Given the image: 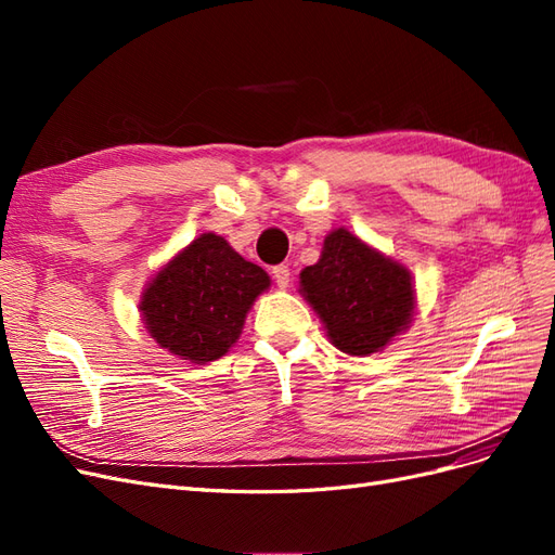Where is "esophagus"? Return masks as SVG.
<instances>
[{
  "label": "esophagus",
  "instance_id": "obj_1",
  "mask_svg": "<svg viewBox=\"0 0 555 555\" xmlns=\"http://www.w3.org/2000/svg\"><path fill=\"white\" fill-rule=\"evenodd\" d=\"M273 278H275V282H278V287H280V289H287V287H289V282H292L289 266H284V263L275 266V268H273Z\"/></svg>",
  "mask_w": 555,
  "mask_h": 555
}]
</instances>
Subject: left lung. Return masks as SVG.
<instances>
[{"label": "left lung", "instance_id": "left-lung-1", "mask_svg": "<svg viewBox=\"0 0 555 555\" xmlns=\"http://www.w3.org/2000/svg\"><path fill=\"white\" fill-rule=\"evenodd\" d=\"M300 294L328 340L351 357L384 349L410 328L416 306L408 268L347 229L331 231L319 261L300 271Z\"/></svg>", "mask_w": 555, "mask_h": 555}]
</instances>
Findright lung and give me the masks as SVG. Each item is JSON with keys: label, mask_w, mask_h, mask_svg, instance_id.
Here are the masks:
<instances>
[{"label": "right lung", "mask_w": 555, "mask_h": 555, "mask_svg": "<svg viewBox=\"0 0 555 555\" xmlns=\"http://www.w3.org/2000/svg\"><path fill=\"white\" fill-rule=\"evenodd\" d=\"M268 287L261 266L245 261L217 233H201L145 284L139 310L162 349L201 365L224 357L241 338L251 304Z\"/></svg>", "instance_id": "add662e5"}]
</instances>
